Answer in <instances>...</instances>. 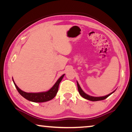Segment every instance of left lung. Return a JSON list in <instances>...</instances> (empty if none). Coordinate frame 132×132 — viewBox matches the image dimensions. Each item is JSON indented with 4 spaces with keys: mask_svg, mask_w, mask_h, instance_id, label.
<instances>
[{
    "mask_svg": "<svg viewBox=\"0 0 132 132\" xmlns=\"http://www.w3.org/2000/svg\"><path fill=\"white\" fill-rule=\"evenodd\" d=\"M77 88H78V91H79V93L82 97H83L85 99H87L88 100H90V101H101V100H103L106 99V98H108L109 95H111L113 93L115 92L114 91H113V92H112L111 93L109 94L108 95H106L105 96H103V97H93V96H90L88 94H87L86 93H85L82 90L81 88L80 87V85L79 84V82L77 81Z\"/></svg>",
    "mask_w": 132,
    "mask_h": 132,
    "instance_id": "obj_1",
    "label": "left lung"
}]
</instances>
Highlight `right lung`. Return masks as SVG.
Masks as SVG:
<instances>
[{
  "label": "right lung",
  "instance_id": "add662e5",
  "mask_svg": "<svg viewBox=\"0 0 132 132\" xmlns=\"http://www.w3.org/2000/svg\"><path fill=\"white\" fill-rule=\"evenodd\" d=\"M64 74L59 79L57 80V81L55 82V84L53 85V87L50 90H49L45 92H41V93H26L22 91L21 89L18 87L17 86L14 81L13 79V81L15 85V88H17L18 92L20 94L23 96L24 98H25L28 101L34 102H44L46 101H50L54 98L58 91L59 88V85L60 82L62 81V79L64 77Z\"/></svg>",
  "mask_w": 132,
  "mask_h": 132
}]
</instances>
